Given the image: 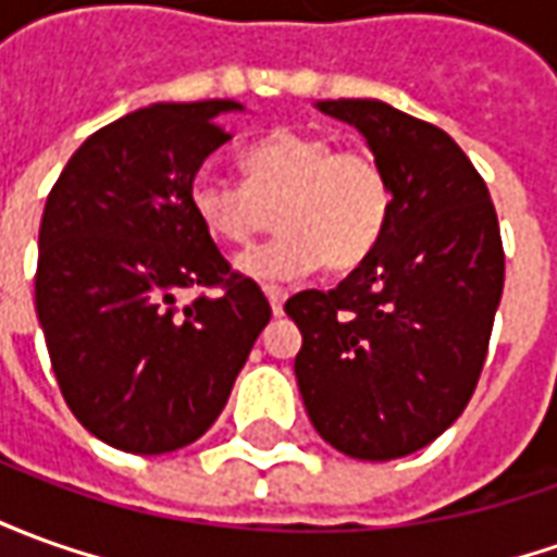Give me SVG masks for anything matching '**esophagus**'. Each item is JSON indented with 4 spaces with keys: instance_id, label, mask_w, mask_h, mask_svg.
Segmentation results:
<instances>
[{
    "instance_id": "1",
    "label": "esophagus",
    "mask_w": 557,
    "mask_h": 557,
    "mask_svg": "<svg viewBox=\"0 0 557 557\" xmlns=\"http://www.w3.org/2000/svg\"><path fill=\"white\" fill-rule=\"evenodd\" d=\"M263 294H267V300H270L272 312H275V315H282V312H285V300H287L285 287L267 285V287H263Z\"/></svg>"
}]
</instances>
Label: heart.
Masks as SVG:
<instances>
[{
  "instance_id": "obj_1",
  "label": "heart",
  "mask_w": 557,
  "mask_h": 557,
  "mask_svg": "<svg viewBox=\"0 0 557 557\" xmlns=\"http://www.w3.org/2000/svg\"><path fill=\"white\" fill-rule=\"evenodd\" d=\"M245 184L199 169L190 206L214 239L248 245L272 224L278 239L236 257L257 282H287L318 270L348 272L373 255L388 230L394 187L379 157L336 148L318 133L278 129L242 154Z\"/></svg>"
}]
</instances>
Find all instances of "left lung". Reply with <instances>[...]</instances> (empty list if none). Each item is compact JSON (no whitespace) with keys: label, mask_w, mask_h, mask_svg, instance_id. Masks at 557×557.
<instances>
[{"label":"left lung","mask_w":557,"mask_h":557,"mask_svg":"<svg viewBox=\"0 0 557 557\" xmlns=\"http://www.w3.org/2000/svg\"><path fill=\"white\" fill-rule=\"evenodd\" d=\"M318 109L363 133L394 209L358 270L285 302L302 333L294 373L330 446L391 461L433 443L473 397L504 294V242L482 175L440 126L379 99Z\"/></svg>","instance_id":"1"}]
</instances>
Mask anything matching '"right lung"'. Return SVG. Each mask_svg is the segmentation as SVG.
Masks as SVG:
<instances>
[{
	"mask_svg": "<svg viewBox=\"0 0 557 557\" xmlns=\"http://www.w3.org/2000/svg\"><path fill=\"white\" fill-rule=\"evenodd\" d=\"M233 99L157 102L96 129L48 194L36 312L57 385L87 431L133 455L199 440L221 416L270 302L190 206ZM195 290V300L177 297ZM214 289V295L208 290Z\"/></svg>",
	"mask_w": 557,
	"mask_h": 557,
	"instance_id": "add662e5",
	"label": "right lung"
}]
</instances>
